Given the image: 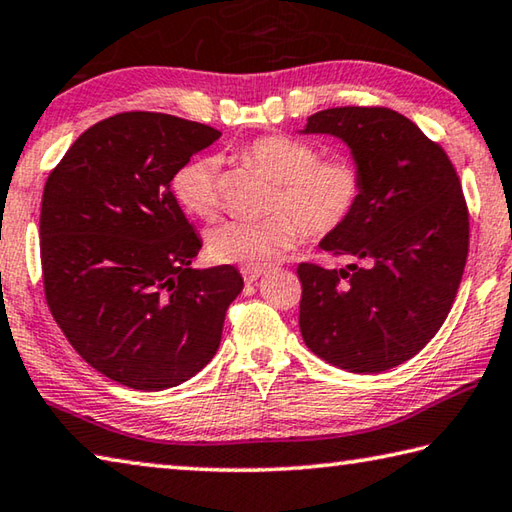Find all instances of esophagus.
Returning <instances> with one entry per match:
<instances>
[{
  "mask_svg": "<svg viewBox=\"0 0 512 512\" xmlns=\"http://www.w3.org/2000/svg\"><path fill=\"white\" fill-rule=\"evenodd\" d=\"M241 275H244V280L248 284H253V282L259 280V277L264 275V268H241Z\"/></svg>",
  "mask_w": 512,
  "mask_h": 512,
  "instance_id": "1",
  "label": "esophagus"
}]
</instances>
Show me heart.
Segmentation results:
<instances>
[{"instance_id": "1", "label": "heart", "mask_w": 512, "mask_h": 512, "mask_svg": "<svg viewBox=\"0 0 512 512\" xmlns=\"http://www.w3.org/2000/svg\"><path fill=\"white\" fill-rule=\"evenodd\" d=\"M244 159L277 183L275 215L266 219H230L210 232L208 250L221 264L264 268L295 246L302 228L329 235L353 215L362 192L358 165L347 156L320 159L311 143L293 136H259L244 147ZM176 201L199 219L219 210V161L201 156L174 174Z\"/></svg>"}]
</instances>
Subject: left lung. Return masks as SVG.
<instances>
[{"instance_id": "obj_1", "label": "left lung", "mask_w": 512, "mask_h": 512, "mask_svg": "<svg viewBox=\"0 0 512 512\" xmlns=\"http://www.w3.org/2000/svg\"><path fill=\"white\" fill-rule=\"evenodd\" d=\"M300 134L338 138L362 176L353 215L320 241L361 266H297L302 338L333 367L380 374L416 356L452 309L470 237L459 176L439 145L387 107L324 109Z\"/></svg>"}]
</instances>
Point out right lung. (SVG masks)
<instances>
[{
    "mask_svg": "<svg viewBox=\"0 0 512 512\" xmlns=\"http://www.w3.org/2000/svg\"><path fill=\"white\" fill-rule=\"evenodd\" d=\"M215 127L127 111L89 127L42 194L44 293L82 360L138 392L190 380L215 358L235 266L192 268L201 239L172 179Z\"/></svg>",
    "mask_w": 512,
    "mask_h": 512,
    "instance_id": "obj_1",
    "label": "right lung"
}]
</instances>
